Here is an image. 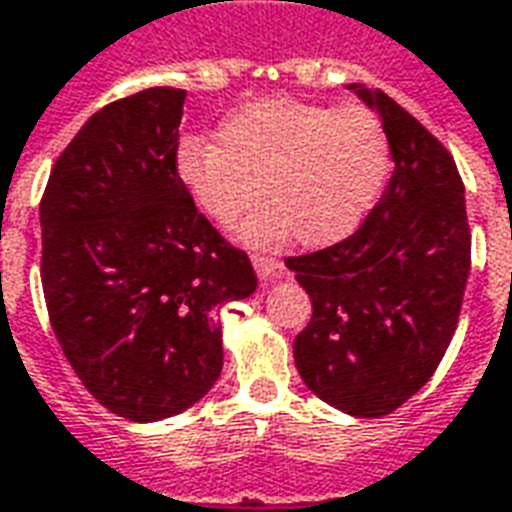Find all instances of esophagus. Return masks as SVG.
Segmentation results:
<instances>
[{"mask_svg":"<svg viewBox=\"0 0 512 512\" xmlns=\"http://www.w3.org/2000/svg\"><path fill=\"white\" fill-rule=\"evenodd\" d=\"M253 270H256L261 281H272L283 272V264L278 259H272V256H253Z\"/></svg>","mask_w":512,"mask_h":512,"instance_id":"obj_1","label":"esophagus"}]
</instances>
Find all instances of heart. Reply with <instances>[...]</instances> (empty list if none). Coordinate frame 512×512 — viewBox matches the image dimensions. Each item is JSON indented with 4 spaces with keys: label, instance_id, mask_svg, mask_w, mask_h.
Returning <instances> with one entry per match:
<instances>
[{
    "label": "heart",
    "instance_id": "obj_1",
    "mask_svg": "<svg viewBox=\"0 0 512 512\" xmlns=\"http://www.w3.org/2000/svg\"><path fill=\"white\" fill-rule=\"evenodd\" d=\"M387 174V130L360 106L259 100L220 122L218 144L190 138L177 149L179 185L223 229L261 193L270 199L237 229L251 248H275L294 234L305 245L349 237L374 210Z\"/></svg>",
    "mask_w": 512,
    "mask_h": 512
}]
</instances>
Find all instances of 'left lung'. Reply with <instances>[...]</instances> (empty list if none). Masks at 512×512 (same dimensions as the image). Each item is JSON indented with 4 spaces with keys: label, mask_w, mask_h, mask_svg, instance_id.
Listing matches in <instances>:
<instances>
[{
    "label": "left lung",
    "mask_w": 512,
    "mask_h": 512,
    "mask_svg": "<svg viewBox=\"0 0 512 512\" xmlns=\"http://www.w3.org/2000/svg\"><path fill=\"white\" fill-rule=\"evenodd\" d=\"M349 89L382 119L393 174L352 237L286 259L313 305L294 363L324 404L384 417L434 376L453 341L472 237L450 152L382 89Z\"/></svg>",
    "instance_id": "1"
}]
</instances>
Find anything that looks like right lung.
I'll return each instance as SVG.
<instances>
[{
  "label": "right lung",
  "instance_id": "right-lung-1",
  "mask_svg": "<svg viewBox=\"0 0 512 512\" xmlns=\"http://www.w3.org/2000/svg\"><path fill=\"white\" fill-rule=\"evenodd\" d=\"M185 89L152 87L87 119L40 201L43 294L67 363L108 412L155 423L218 382L220 305L256 292L177 179Z\"/></svg>",
  "mask_w": 512,
  "mask_h": 512
}]
</instances>
